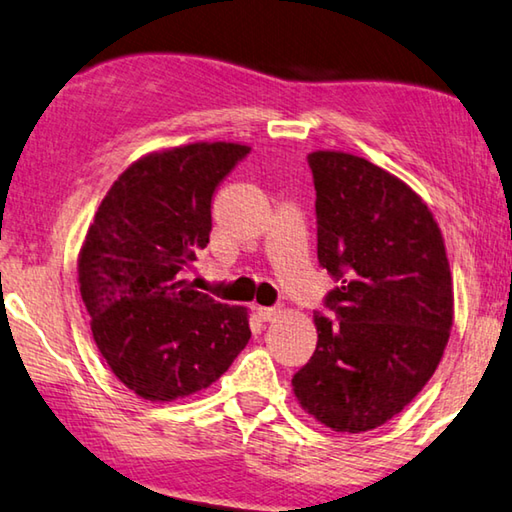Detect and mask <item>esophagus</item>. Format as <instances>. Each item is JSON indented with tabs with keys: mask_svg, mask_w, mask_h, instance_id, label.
<instances>
[{
	"mask_svg": "<svg viewBox=\"0 0 512 512\" xmlns=\"http://www.w3.org/2000/svg\"><path fill=\"white\" fill-rule=\"evenodd\" d=\"M255 312L262 321H275V319H280V316H282L280 307H255Z\"/></svg>",
	"mask_w": 512,
	"mask_h": 512,
	"instance_id": "1",
	"label": "esophagus"
}]
</instances>
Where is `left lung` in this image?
Here are the masks:
<instances>
[{
  "mask_svg": "<svg viewBox=\"0 0 512 512\" xmlns=\"http://www.w3.org/2000/svg\"><path fill=\"white\" fill-rule=\"evenodd\" d=\"M316 189L319 264L339 280L314 314L319 342L291 385L307 415L364 433L431 380L453 326V280L440 227L421 196L371 161L307 154Z\"/></svg>",
  "mask_w": 512,
  "mask_h": 512,
  "instance_id": "1",
  "label": "left lung"
}]
</instances>
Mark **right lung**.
<instances>
[{"mask_svg": "<svg viewBox=\"0 0 512 512\" xmlns=\"http://www.w3.org/2000/svg\"><path fill=\"white\" fill-rule=\"evenodd\" d=\"M248 152L200 141L145 154L113 182L81 243L79 291L97 351L145 401L207 389L248 344L246 307L186 280L209 243L216 186Z\"/></svg>", "mask_w": 512, "mask_h": 512, "instance_id": "add662e5", "label": "right lung"}]
</instances>
